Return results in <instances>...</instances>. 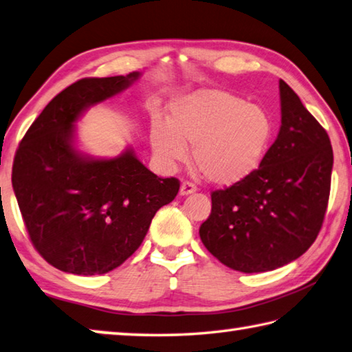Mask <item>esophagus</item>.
Instances as JSON below:
<instances>
[{
    "label": "esophagus",
    "mask_w": 352,
    "mask_h": 352,
    "mask_svg": "<svg viewBox=\"0 0 352 352\" xmlns=\"http://www.w3.org/2000/svg\"><path fill=\"white\" fill-rule=\"evenodd\" d=\"M197 190V186L194 183L190 182H183L182 186H180V195H189V194H194Z\"/></svg>",
    "instance_id": "esophagus-1"
}]
</instances>
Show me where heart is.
<instances>
[{
    "label": "heart",
    "instance_id": "1",
    "mask_svg": "<svg viewBox=\"0 0 352 352\" xmlns=\"http://www.w3.org/2000/svg\"><path fill=\"white\" fill-rule=\"evenodd\" d=\"M271 138L266 112L220 89H201L172 103L169 123L152 124L158 163L175 168L192 144L195 168L209 183L231 186L258 168Z\"/></svg>",
    "mask_w": 352,
    "mask_h": 352
}]
</instances>
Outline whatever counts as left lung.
Returning <instances> with one entry per match:
<instances>
[{
	"label": "left lung",
	"mask_w": 352,
	"mask_h": 352,
	"mask_svg": "<svg viewBox=\"0 0 352 352\" xmlns=\"http://www.w3.org/2000/svg\"><path fill=\"white\" fill-rule=\"evenodd\" d=\"M282 126L258 169L210 194L200 239L223 265L266 272L308 251L327 214L332 155L327 131L280 80Z\"/></svg>",
	"instance_id": "8db88e82"
}]
</instances>
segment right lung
I'll return each mask as SVG.
<instances>
[{"label":"right lung","instance_id":"obj_1","mask_svg":"<svg viewBox=\"0 0 352 352\" xmlns=\"http://www.w3.org/2000/svg\"><path fill=\"white\" fill-rule=\"evenodd\" d=\"M137 72L81 78L44 107L25 132L12 168V186L32 245L56 270L106 274L142 245L157 210L180 189L132 151L94 160L74 148V123L82 111L118 94Z\"/></svg>","mask_w":352,"mask_h":352}]
</instances>
